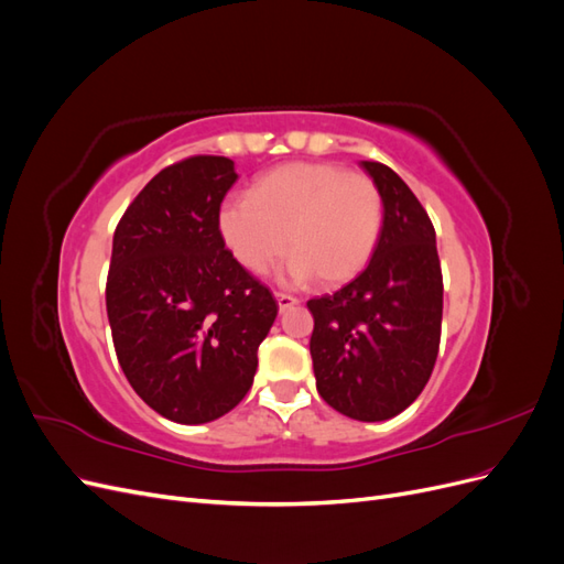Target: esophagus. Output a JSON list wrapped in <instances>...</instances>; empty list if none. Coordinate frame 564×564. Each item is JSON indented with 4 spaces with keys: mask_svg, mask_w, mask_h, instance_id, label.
Returning a JSON list of instances; mask_svg holds the SVG:
<instances>
[{
    "mask_svg": "<svg viewBox=\"0 0 564 564\" xmlns=\"http://www.w3.org/2000/svg\"><path fill=\"white\" fill-rule=\"evenodd\" d=\"M275 299H278V305H280L282 313L289 311V308H294V305H299V299H296V296H289V294H282V292H278Z\"/></svg>",
    "mask_w": 564,
    "mask_h": 564,
    "instance_id": "obj_1",
    "label": "esophagus"
}]
</instances>
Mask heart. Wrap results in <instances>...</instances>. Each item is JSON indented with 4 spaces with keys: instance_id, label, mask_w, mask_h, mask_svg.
<instances>
[{
    "instance_id": "b5f03b06",
    "label": "heart",
    "mask_w": 564,
    "mask_h": 564,
    "mask_svg": "<svg viewBox=\"0 0 564 564\" xmlns=\"http://www.w3.org/2000/svg\"><path fill=\"white\" fill-rule=\"evenodd\" d=\"M383 228V197L369 176L329 162H292L263 174L249 197L218 212L232 259L263 275L286 251V282L344 284L360 275Z\"/></svg>"
}]
</instances>
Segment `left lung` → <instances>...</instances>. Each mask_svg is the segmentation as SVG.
Wrapping results in <instances>:
<instances>
[{"mask_svg": "<svg viewBox=\"0 0 564 564\" xmlns=\"http://www.w3.org/2000/svg\"><path fill=\"white\" fill-rule=\"evenodd\" d=\"M383 197V228L367 268L336 294L308 301L317 392L355 421H386L429 383L440 348L442 270L435 228L409 185L360 162Z\"/></svg>", "mask_w": 564, "mask_h": 564, "instance_id": "obj_1", "label": "left lung"}]
</instances>
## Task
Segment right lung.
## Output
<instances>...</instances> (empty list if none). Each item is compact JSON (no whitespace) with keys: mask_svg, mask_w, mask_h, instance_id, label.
Segmentation results:
<instances>
[{"mask_svg":"<svg viewBox=\"0 0 564 564\" xmlns=\"http://www.w3.org/2000/svg\"><path fill=\"white\" fill-rule=\"evenodd\" d=\"M235 181L228 158L166 166L112 237L106 308L119 367L148 406L185 425L242 402L278 317L270 289L220 240V202Z\"/></svg>","mask_w":564,"mask_h":564,"instance_id":"right-lung-1","label":"right lung"}]
</instances>
